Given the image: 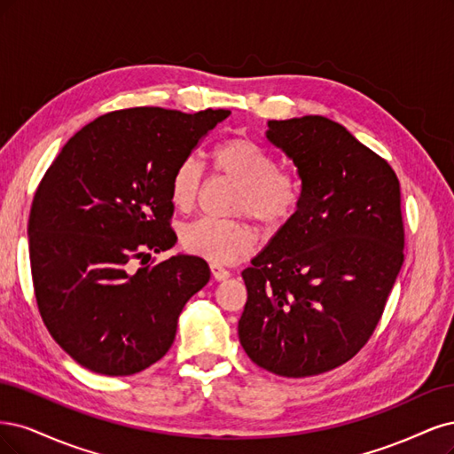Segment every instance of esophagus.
I'll list each match as a JSON object with an SVG mask.
<instances>
[{
  "mask_svg": "<svg viewBox=\"0 0 454 454\" xmlns=\"http://www.w3.org/2000/svg\"><path fill=\"white\" fill-rule=\"evenodd\" d=\"M211 273H213L216 281H226V279H230V275H231L230 270H226L221 264H216V262H213V264H211Z\"/></svg>",
  "mask_w": 454,
  "mask_h": 454,
  "instance_id": "34e87169",
  "label": "esophagus"
}]
</instances>
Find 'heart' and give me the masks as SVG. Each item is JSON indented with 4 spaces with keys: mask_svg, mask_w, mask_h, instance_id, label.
<instances>
[{
    "mask_svg": "<svg viewBox=\"0 0 454 454\" xmlns=\"http://www.w3.org/2000/svg\"><path fill=\"white\" fill-rule=\"evenodd\" d=\"M211 166L218 175L238 184L233 192V215H247L268 231L283 228L301 206V177L288 168L277 166L275 156L251 137L236 136L215 145ZM203 173L194 158H186L173 169L169 198L179 211H190L198 201ZM188 253L216 264L236 262L253 251L256 230L243 218L215 221L200 218L181 231Z\"/></svg>",
    "mask_w": 454,
    "mask_h": 454,
    "instance_id": "b5f03b06",
    "label": "heart"
}]
</instances>
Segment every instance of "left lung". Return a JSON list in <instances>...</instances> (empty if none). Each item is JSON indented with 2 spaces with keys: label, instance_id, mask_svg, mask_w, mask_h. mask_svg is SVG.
I'll return each instance as SVG.
<instances>
[{
  "label": "left lung",
  "instance_id": "obj_1",
  "mask_svg": "<svg viewBox=\"0 0 454 454\" xmlns=\"http://www.w3.org/2000/svg\"><path fill=\"white\" fill-rule=\"evenodd\" d=\"M303 183L301 206L243 270L239 341L281 377L330 372L368 343L403 264L400 181L325 116L270 121Z\"/></svg>",
  "mask_w": 454,
  "mask_h": 454
}]
</instances>
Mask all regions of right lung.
Returning <instances> with one entry per match:
<instances>
[{
  "label": "right lung",
  "instance_id": "add662e5",
  "mask_svg": "<svg viewBox=\"0 0 454 454\" xmlns=\"http://www.w3.org/2000/svg\"><path fill=\"white\" fill-rule=\"evenodd\" d=\"M230 114L134 107L101 114L43 175L27 236L43 323L94 373L122 377L162 358L184 303L207 285L200 256L147 264L177 241L169 179Z\"/></svg>",
  "mask_w": 454,
  "mask_h": 454
}]
</instances>
